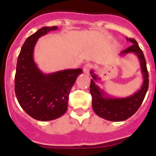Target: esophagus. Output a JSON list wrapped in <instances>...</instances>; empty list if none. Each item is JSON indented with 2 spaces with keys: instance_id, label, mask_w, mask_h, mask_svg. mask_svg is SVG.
<instances>
[{
  "instance_id": "1",
  "label": "esophagus",
  "mask_w": 156,
  "mask_h": 156,
  "mask_svg": "<svg viewBox=\"0 0 156 156\" xmlns=\"http://www.w3.org/2000/svg\"><path fill=\"white\" fill-rule=\"evenodd\" d=\"M93 69V65L92 64H90V63H87V64H85L83 67V72L85 73H87L88 74L90 72V70Z\"/></svg>"
}]
</instances>
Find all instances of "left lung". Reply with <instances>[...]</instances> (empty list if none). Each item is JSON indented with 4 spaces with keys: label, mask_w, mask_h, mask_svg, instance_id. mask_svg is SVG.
Listing matches in <instances>:
<instances>
[{
    "label": "left lung",
    "mask_w": 156,
    "mask_h": 156,
    "mask_svg": "<svg viewBox=\"0 0 156 156\" xmlns=\"http://www.w3.org/2000/svg\"><path fill=\"white\" fill-rule=\"evenodd\" d=\"M126 40L130 41L132 45L121 52L120 56H124L127 54H135L139 58L140 70L143 75V83L136 93L126 98L111 97L95 83V82L99 80L100 78L93 70L90 71L91 76L93 77L90 83V93L93 98L92 105L93 111L98 116L111 122H122L136 113L145 98L149 87L148 71L142 50L136 40L126 38Z\"/></svg>",
    "instance_id": "1"
}]
</instances>
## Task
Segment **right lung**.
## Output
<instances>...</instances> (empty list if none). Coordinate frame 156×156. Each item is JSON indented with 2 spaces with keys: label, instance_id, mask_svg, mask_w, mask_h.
<instances>
[{
  "label": "right lung",
  "instance_id": "add662e5",
  "mask_svg": "<svg viewBox=\"0 0 156 156\" xmlns=\"http://www.w3.org/2000/svg\"><path fill=\"white\" fill-rule=\"evenodd\" d=\"M57 26L43 27L29 36L20 52L15 76V93L18 102L29 116L38 121L57 119L68 109L69 95L81 69L44 73L34 60L38 39Z\"/></svg>",
  "mask_w": 156,
  "mask_h": 156
}]
</instances>
